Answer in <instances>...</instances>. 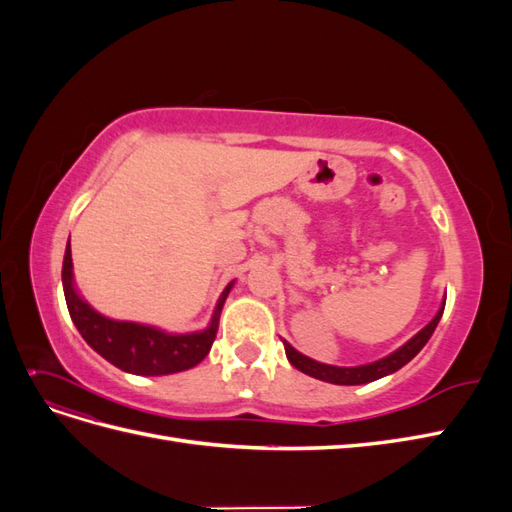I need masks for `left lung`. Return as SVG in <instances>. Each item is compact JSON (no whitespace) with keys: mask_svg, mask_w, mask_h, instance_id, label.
I'll list each match as a JSON object with an SVG mask.
<instances>
[{"mask_svg":"<svg viewBox=\"0 0 512 512\" xmlns=\"http://www.w3.org/2000/svg\"><path fill=\"white\" fill-rule=\"evenodd\" d=\"M444 303H446V299L442 301V307L438 309V314L433 316V320L427 324V327H423L412 339H408L404 346L397 348L389 356H384V359L374 361V363L359 365V367H337V365L318 363L314 359H309V356L301 354L299 350H294L286 342V339H282L284 350H286V356H288V361H290L292 367H297L299 371H303V374L312 376L316 380L331 382V384H344V386L374 382L378 378L395 374L397 369H401L406 363H410L414 356L423 350V346L429 342V337L433 335V331H436V327H438V322H440L442 312H444Z\"/></svg>","mask_w":512,"mask_h":512,"instance_id":"1","label":"left lung"}]
</instances>
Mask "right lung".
<instances>
[{
	"mask_svg": "<svg viewBox=\"0 0 512 512\" xmlns=\"http://www.w3.org/2000/svg\"><path fill=\"white\" fill-rule=\"evenodd\" d=\"M61 284H64L66 305L74 327L100 356L128 374L166 376L192 369L209 354L215 333H218L222 307L235 282L222 290L207 329L194 333H166L151 324L113 320L96 312L74 288L70 241L66 245L64 267H61Z\"/></svg>",
	"mask_w": 512,
	"mask_h": 512,
	"instance_id": "right-lung-1",
	"label": "right lung"
}]
</instances>
